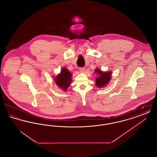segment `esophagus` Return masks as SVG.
<instances>
[{"mask_svg":"<svg viewBox=\"0 0 157 157\" xmlns=\"http://www.w3.org/2000/svg\"><path fill=\"white\" fill-rule=\"evenodd\" d=\"M79 71H80L81 72L83 73V72H85V67H80V68H79Z\"/></svg>","mask_w":157,"mask_h":157,"instance_id":"obj_1","label":"esophagus"}]
</instances>
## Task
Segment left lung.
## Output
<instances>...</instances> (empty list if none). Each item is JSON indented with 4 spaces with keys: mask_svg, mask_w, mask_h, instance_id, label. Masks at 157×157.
Here are the masks:
<instances>
[{
    "mask_svg": "<svg viewBox=\"0 0 157 157\" xmlns=\"http://www.w3.org/2000/svg\"><path fill=\"white\" fill-rule=\"evenodd\" d=\"M95 73L98 75L97 77L95 78V84L97 88H104L111 79V71L104 72L98 68H96L95 70Z\"/></svg>",
    "mask_w": 157,
    "mask_h": 157,
    "instance_id": "1",
    "label": "left lung"
}]
</instances>
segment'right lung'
Segmentation results:
<instances>
[{
	"instance_id": "1",
	"label": "right lung",
	"mask_w": 157,
	"mask_h": 157,
	"mask_svg": "<svg viewBox=\"0 0 157 157\" xmlns=\"http://www.w3.org/2000/svg\"><path fill=\"white\" fill-rule=\"evenodd\" d=\"M53 78L56 85L59 88L63 91H67V88L70 86L72 81V74L67 70V69L63 67L59 74Z\"/></svg>"
}]
</instances>
